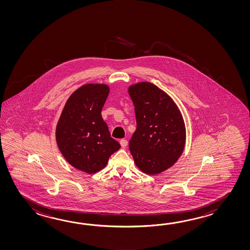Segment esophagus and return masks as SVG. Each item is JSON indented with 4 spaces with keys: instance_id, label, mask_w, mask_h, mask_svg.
<instances>
[{
    "instance_id": "34e87169",
    "label": "esophagus",
    "mask_w": 250,
    "mask_h": 250,
    "mask_svg": "<svg viewBox=\"0 0 250 250\" xmlns=\"http://www.w3.org/2000/svg\"><path fill=\"white\" fill-rule=\"evenodd\" d=\"M120 144H121V146H122V147L123 148H125L126 146H127V141L126 139H121V141H120Z\"/></svg>"
}]
</instances>
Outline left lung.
Masks as SVG:
<instances>
[{
    "label": "left lung",
    "mask_w": 250,
    "mask_h": 250,
    "mask_svg": "<svg viewBox=\"0 0 250 250\" xmlns=\"http://www.w3.org/2000/svg\"><path fill=\"white\" fill-rule=\"evenodd\" d=\"M135 106L137 129L129 151L138 169L155 175L181 157L186 144V127L179 107L165 91L150 82L128 86Z\"/></svg>",
    "instance_id": "1"
}]
</instances>
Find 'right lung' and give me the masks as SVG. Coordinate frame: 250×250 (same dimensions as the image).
<instances>
[{
	"mask_svg": "<svg viewBox=\"0 0 250 250\" xmlns=\"http://www.w3.org/2000/svg\"><path fill=\"white\" fill-rule=\"evenodd\" d=\"M109 92L106 84L81 85L66 102L56 126V142L64 158L88 174L104 169L121 148L102 118Z\"/></svg>",
	"mask_w": 250,
	"mask_h": 250,
	"instance_id": "obj_1",
	"label": "right lung"
}]
</instances>
